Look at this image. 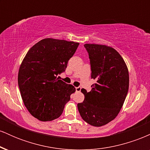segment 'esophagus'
I'll list each match as a JSON object with an SVG mask.
<instances>
[{
    "label": "esophagus",
    "mask_w": 150,
    "mask_h": 150,
    "mask_svg": "<svg viewBox=\"0 0 150 150\" xmlns=\"http://www.w3.org/2000/svg\"><path fill=\"white\" fill-rule=\"evenodd\" d=\"M75 90H76V92H79L81 91V87H75Z\"/></svg>",
    "instance_id": "1"
}]
</instances>
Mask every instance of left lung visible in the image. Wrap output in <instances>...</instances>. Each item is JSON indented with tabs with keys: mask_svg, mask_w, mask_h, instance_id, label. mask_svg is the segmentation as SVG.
<instances>
[{
	"mask_svg": "<svg viewBox=\"0 0 150 150\" xmlns=\"http://www.w3.org/2000/svg\"><path fill=\"white\" fill-rule=\"evenodd\" d=\"M89 55L91 78L96 83L85 95L83 102L77 104L82 118L89 125L100 127L114 119L128 92L129 74L124 60L113 48L99 44L84 45Z\"/></svg>",
	"mask_w": 150,
	"mask_h": 150,
	"instance_id": "1",
	"label": "left lung"
}]
</instances>
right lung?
<instances>
[{
    "label": "right lung",
    "mask_w": 150,
    "mask_h": 150,
    "mask_svg": "<svg viewBox=\"0 0 150 150\" xmlns=\"http://www.w3.org/2000/svg\"><path fill=\"white\" fill-rule=\"evenodd\" d=\"M79 43L42 39L29 50L18 73V85L24 104L34 118L50 121L61 116L70 95L75 92L57 76L65 72Z\"/></svg>",
    "instance_id": "obj_1"
}]
</instances>
